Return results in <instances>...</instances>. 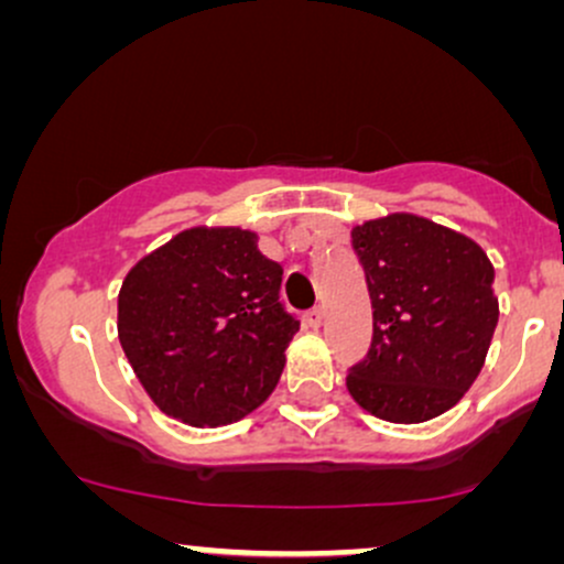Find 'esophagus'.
<instances>
[{
    "mask_svg": "<svg viewBox=\"0 0 564 564\" xmlns=\"http://www.w3.org/2000/svg\"><path fill=\"white\" fill-rule=\"evenodd\" d=\"M323 321H326V313H323L321 307L310 310V313L304 315V323H307L310 328H321V326H323Z\"/></svg>",
    "mask_w": 564,
    "mask_h": 564,
    "instance_id": "esophagus-1",
    "label": "esophagus"
}]
</instances>
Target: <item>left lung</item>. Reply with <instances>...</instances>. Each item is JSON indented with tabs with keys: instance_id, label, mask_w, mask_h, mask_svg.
<instances>
[{
	"instance_id": "1",
	"label": "left lung",
	"mask_w": 564,
	"mask_h": 564,
	"mask_svg": "<svg viewBox=\"0 0 564 564\" xmlns=\"http://www.w3.org/2000/svg\"><path fill=\"white\" fill-rule=\"evenodd\" d=\"M373 307V339L347 390L392 424L451 411L480 377L498 323L494 262L464 232L392 212L352 228Z\"/></svg>"
}]
</instances>
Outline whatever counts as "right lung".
<instances>
[{
    "label": "right lung",
    "mask_w": 564,
    "mask_h": 564,
    "mask_svg": "<svg viewBox=\"0 0 564 564\" xmlns=\"http://www.w3.org/2000/svg\"><path fill=\"white\" fill-rule=\"evenodd\" d=\"M254 230L196 225L129 270L119 341L142 390L172 419L217 430L275 390L300 323L278 302L283 270Z\"/></svg>",
    "instance_id": "1"
}]
</instances>
